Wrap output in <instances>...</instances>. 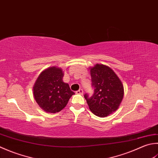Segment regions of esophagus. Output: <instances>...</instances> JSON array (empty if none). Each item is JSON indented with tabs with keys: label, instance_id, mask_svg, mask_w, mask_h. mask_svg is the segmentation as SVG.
I'll use <instances>...</instances> for the list:
<instances>
[{
	"label": "esophagus",
	"instance_id": "esophagus-1",
	"mask_svg": "<svg viewBox=\"0 0 158 158\" xmlns=\"http://www.w3.org/2000/svg\"><path fill=\"white\" fill-rule=\"evenodd\" d=\"M83 91L82 89H79V90L76 91V94H83Z\"/></svg>",
	"mask_w": 158,
	"mask_h": 158
}]
</instances>
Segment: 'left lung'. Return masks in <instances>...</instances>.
Instances as JSON below:
<instances>
[{"mask_svg":"<svg viewBox=\"0 0 158 158\" xmlns=\"http://www.w3.org/2000/svg\"><path fill=\"white\" fill-rule=\"evenodd\" d=\"M94 94L84 97L94 115L106 117L118 110L124 96V87L119 77L109 66L97 64L89 67Z\"/></svg>","mask_w":158,"mask_h":158,"instance_id":"left-lung-1","label":"left lung"}]
</instances>
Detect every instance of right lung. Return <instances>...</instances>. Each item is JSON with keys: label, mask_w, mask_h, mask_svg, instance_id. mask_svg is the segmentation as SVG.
Masks as SVG:
<instances>
[{"label": "right lung", "mask_w": 158, "mask_h": 158, "mask_svg": "<svg viewBox=\"0 0 158 158\" xmlns=\"http://www.w3.org/2000/svg\"><path fill=\"white\" fill-rule=\"evenodd\" d=\"M64 72L61 68L49 67L40 74L33 87L36 103L48 113H57L66 106L75 92L69 83L63 81Z\"/></svg>", "instance_id": "add662e5"}]
</instances>
